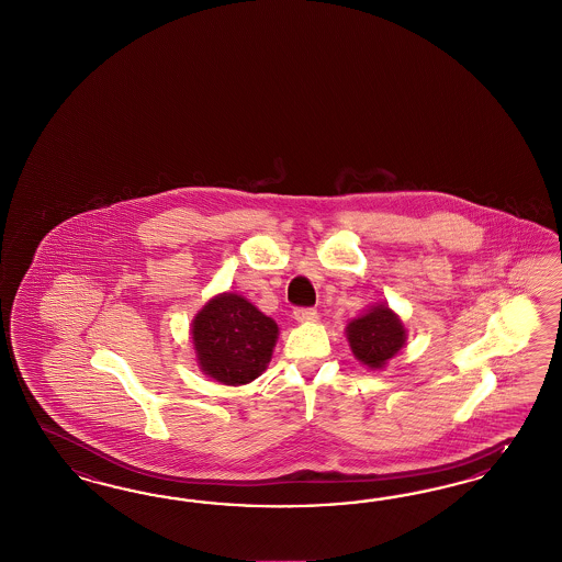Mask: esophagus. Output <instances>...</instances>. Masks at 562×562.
I'll return each mask as SVG.
<instances>
[{
	"label": "esophagus",
	"mask_w": 562,
	"mask_h": 562,
	"mask_svg": "<svg viewBox=\"0 0 562 562\" xmlns=\"http://www.w3.org/2000/svg\"><path fill=\"white\" fill-rule=\"evenodd\" d=\"M294 319H296L299 324L315 322V319H317V311H315V308H308V306H299V308H294Z\"/></svg>",
	"instance_id": "34e87169"
}]
</instances>
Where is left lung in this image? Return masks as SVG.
<instances>
[{
	"instance_id": "1",
	"label": "left lung",
	"mask_w": 562,
	"mask_h": 562,
	"mask_svg": "<svg viewBox=\"0 0 562 562\" xmlns=\"http://www.w3.org/2000/svg\"><path fill=\"white\" fill-rule=\"evenodd\" d=\"M352 355L369 369H383L406 344V327L387 305H374L346 325Z\"/></svg>"
}]
</instances>
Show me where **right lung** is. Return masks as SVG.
Instances as JSON below:
<instances>
[{"mask_svg":"<svg viewBox=\"0 0 562 562\" xmlns=\"http://www.w3.org/2000/svg\"><path fill=\"white\" fill-rule=\"evenodd\" d=\"M191 340L202 373L237 387L268 369L278 325L240 294L222 292L195 315Z\"/></svg>","mask_w":562,"mask_h":562,"instance_id":"add662e5","label":"right lung"}]
</instances>
